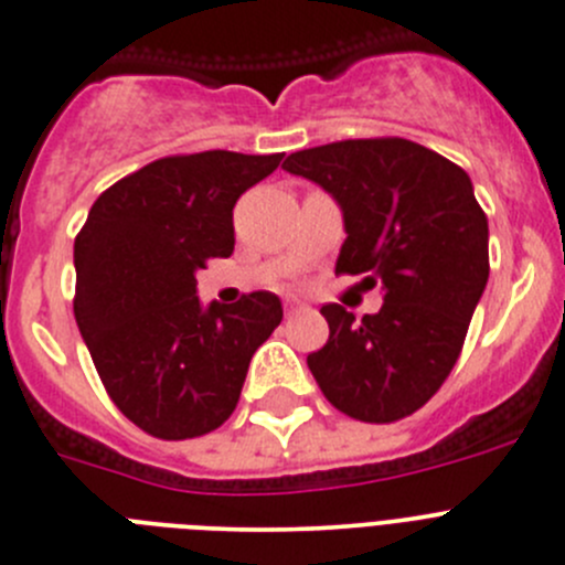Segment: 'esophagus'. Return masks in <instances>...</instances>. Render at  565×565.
<instances>
[{
	"label": "esophagus",
	"instance_id": "esophagus-1",
	"mask_svg": "<svg viewBox=\"0 0 565 565\" xmlns=\"http://www.w3.org/2000/svg\"><path fill=\"white\" fill-rule=\"evenodd\" d=\"M284 309H287V315H292V311H300V309H309V303H306L300 295L295 292H287L284 295Z\"/></svg>",
	"mask_w": 565,
	"mask_h": 565
}]
</instances>
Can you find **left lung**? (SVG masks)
I'll list each match as a JSON object with an SVG mask.
<instances>
[{
	"mask_svg": "<svg viewBox=\"0 0 565 565\" xmlns=\"http://www.w3.org/2000/svg\"><path fill=\"white\" fill-rule=\"evenodd\" d=\"M284 171L320 184L339 204L337 273L381 284L377 315L355 320L322 306L328 342L309 353L333 408L394 422L428 403L463 348L489 281V221L456 162L403 137L342 140L295 151Z\"/></svg>",
	"mask_w": 565,
	"mask_h": 565,
	"instance_id": "obj_1",
	"label": "left lung"
}]
</instances>
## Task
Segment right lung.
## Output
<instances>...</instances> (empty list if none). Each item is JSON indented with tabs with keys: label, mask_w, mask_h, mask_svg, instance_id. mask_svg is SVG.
Listing matches in <instances>:
<instances>
[{
	"label": "right lung",
	"mask_w": 565,
	"mask_h": 565,
	"mask_svg": "<svg viewBox=\"0 0 565 565\" xmlns=\"http://www.w3.org/2000/svg\"><path fill=\"white\" fill-rule=\"evenodd\" d=\"M284 154L201 151L157 160L104 190L74 239V317L120 414L157 439H195L237 408L278 295L201 306L195 270L234 250L239 195Z\"/></svg>",
	"instance_id": "1"
}]
</instances>
